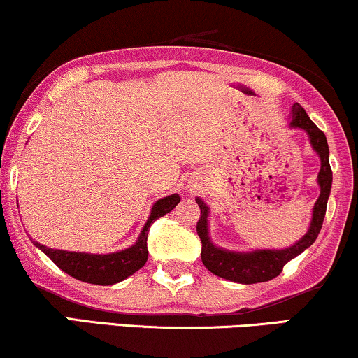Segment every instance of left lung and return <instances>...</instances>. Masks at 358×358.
Listing matches in <instances>:
<instances>
[{"mask_svg":"<svg viewBox=\"0 0 358 358\" xmlns=\"http://www.w3.org/2000/svg\"><path fill=\"white\" fill-rule=\"evenodd\" d=\"M292 127L302 128L308 133L310 143L313 150L320 157L322 166L318 171V185H320V196H318L315 206H313V217L310 223L308 231L299 240L295 245L285 250H257L252 253H238L227 252L210 242L208 230H206V218H208V206H206L200 198H196V203L200 206V218L196 222V234L201 240V262L210 272L217 277L231 280L236 283H260L268 282L282 273L292 258L307 250L310 245L317 240L320 228L324 225V218L327 212V201H329L330 188H331V168L329 163V143L324 131L317 127L305 110L299 103H295L292 108Z\"/></svg>","mask_w":358,"mask_h":358,"instance_id":"8db88e82","label":"left lung"}]
</instances>
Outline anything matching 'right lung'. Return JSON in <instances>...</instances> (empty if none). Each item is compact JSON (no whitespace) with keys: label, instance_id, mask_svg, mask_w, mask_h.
<instances>
[{"label":"right lung","instance_id":"add662e5","mask_svg":"<svg viewBox=\"0 0 358 358\" xmlns=\"http://www.w3.org/2000/svg\"><path fill=\"white\" fill-rule=\"evenodd\" d=\"M178 195H170L158 200L153 205L152 215H150L148 222L145 223L136 243L130 248L122 250V252L108 253V255H92V253L53 250L36 242H34V245L45 255H48L64 273L71 275L73 278L86 283H94V285H113V283L122 282V280L138 272L146 264V260H148L146 238H148L150 227L155 220L171 212L178 205Z\"/></svg>","mask_w":358,"mask_h":358}]
</instances>
